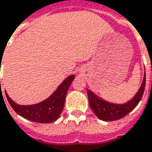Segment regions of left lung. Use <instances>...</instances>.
<instances>
[{
  "label": "left lung",
  "instance_id": "1",
  "mask_svg": "<svg viewBox=\"0 0 152 152\" xmlns=\"http://www.w3.org/2000/svg\"><path fill=\"white\" fill-rule=\"evenodd\" d=\"M146 86V73L144 74L142 83L134 97L124 104H113L107 102L104 99L98 97L92 91L87 89L90 107L94 113L99 119L103 121H115L125 117L128 113L134 109L142 98Z\"/></svg>",
  "mask_w": 152,
  "mask_h": 152
}]
</instances>
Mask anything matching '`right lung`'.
<instances>
[{
  "mask_svg": "<svg viewBox=\"0 0 152 152\" xmlns=\"http://www.w3.org/2000/svg\"><path fill=\"white\" fill-rule=\"evenodd\" d=\"M75 79L74 75L69 76L45 100L31 105H20L14 102L6 92V98L12 109L19 115L32 122L40 124H50L56 121L61 115L67 91ZM1 82V81H0Z\"/></svg>",
  "mask_w": 152,
  "mask_h": 152,
  "instance_id": "obj_1",
  "label": "right lung"
}]
</instances>
